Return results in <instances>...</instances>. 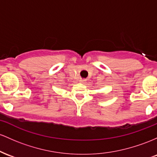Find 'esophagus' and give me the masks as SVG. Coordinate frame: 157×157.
Wrapping results in <instances>:
<instances>
[{
	"mask_svg": "<svg viewBox=\"0 0 157 157\" xmlns=\"http://www.w3.org/2000/svg\"><path fill=\"white\" fill-rule=\"evenodd\" d=\"M84 82H86L85 79H81V80H80V82H82V83H84Z\"/></svg>",
	"mask_w": 157,
	"mask_h": 157,
	"instance_id": "esophagus-1",
	"label": "esophagus"
}]
</instances>
